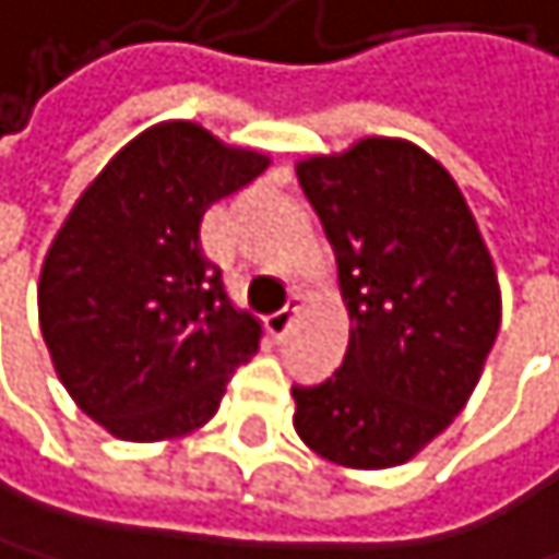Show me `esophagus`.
Listing matches in <instances>:
<instances>
[{
  "instance_id": "34e87169",
  "label": "esophagus",
  "mask_w": 559,
  "mask_h": 559,
  "mask_svg": "<svg viewBox=\"0 0 559 559\" xmlns=\"http://www.w3.org/2000/svg\"><path fill=\"white\" fill-rule=\"evenodd\" d=\"M298 308H301V298H292L282 311H274V314L264 321V324H267V334H271L274 341H285V337H288V331H292V324H295Z\"/></svg>"
}]
</instances>
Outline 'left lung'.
I'll return each mask as SVG.
<instances>
[{"label": "left lung", "mask_w": 559, "mask_h": 559, "mask_svg": "<svg viewBox=\"0 0 559 559\" xmlns=\"http://www.w3.org/2000/svg\"><path fill=\"white\" fill-rule=\"evenodd\" d=\"M298 179L337 254L350 347L328 383L292 390L295 429L334 465H403L481 380L501 328L491 251L452 173L409 140L364 136Z\"/></svg>", "instance_id": "obj_1"}]
</instances>
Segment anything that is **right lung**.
I'll return each mask as SVG.
<instances>
[{
  "label": "right lung",
  "instance_id": "right-lung-1",
  "mask_svg": "<svg viewBox=\"0 0 559 559\" xmlns=\"http://www.w3.org/2000/svg\"><path fill=\"white\" fill-rule=\"evenodd\" d=\"M192 120L133 136L81 192L38 274V324L55 373L97 426L123 442L202 429L261 321L235 308L205 258L212 202L267 169Z\"/></svg>",
  "mask_w": 559,
  "mask_h": 559
}]
</instances>
